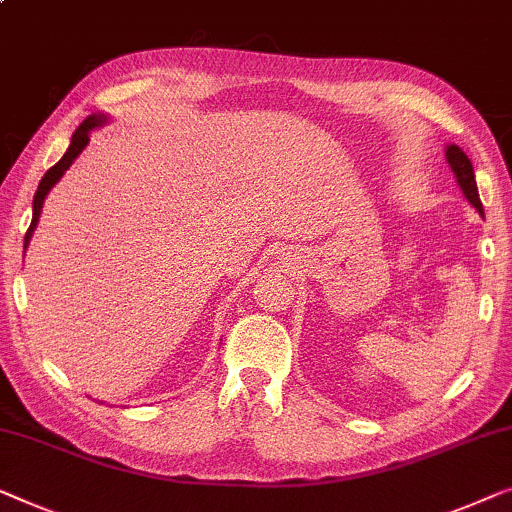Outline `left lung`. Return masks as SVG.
Here are the masks:
<instances>
[{"instance_id":"left-lung-1","label":"left lung","mask_w":512,"mask_h":512,"mask_svg":"<svg viewBox=\"0 0 512 512\" xmlns=\"http://www.w3.org/2000/svg\"><path fill=\"white\" fill-rule=\"evenodd\" d=\"M446 159L450 168H453V173L457 177V184L462 187L466 201H469L476 210L483 214V203H480V196H478V187H476V175H473V166L466 154L459 150L457 145H448L446 150Z\"/></svg>"}]
</instances>
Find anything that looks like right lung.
<instances>
[{"label":"right lung","instance_id":"obj_1","mask_svg":"<svg viewBox=\"0 0 512 512\" xmlns=\"http://www.w3.org/2000/svg\"><path fill=\"white\" fill-rule=\"evenodd\" d=\"M106 122V117L103 115H90L87 117V120L80 124V127L76 129V133H73V138H71V145H69V150L64 152V157L57 161V164L48 170L46 175L41 177V182H39V189H36V194H34V214H32V224H29V228H27V233H25V249H27V244H29V240H32V233H34V228H36V221H39V214H41V207H43V201H46V194L50 189H53V184L59 180V177L64 175V170L69 168L71 164H73V159L78 157L80 152H83V147L90 143V131L94 129V127H101V124Z\"/></svg>","mask_w":512,"mask_h":512}]
</instances>
